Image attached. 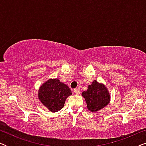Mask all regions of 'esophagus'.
Listing matches in <instances>:
<instances>
[{"instance_id":"esophagus-1","label":"esophagus","mask_w":146,"mask_h":146,"mask_svg":"<svg viewBox=\"0 0 146 146\" xmlns=\"http://www.w3.org/2000/svg\"><path fill=\"white\" fill-rule=\"evenodd\" d=\"M73 92H74V93L76 94H79L80 93V90L79 88H75V89H74Z\"/></svg>"}]
</instances>
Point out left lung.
I'll return each instance as SVG.
<instances>
[{"label":"left lung","instance_id":"1","mask_svg":"<svg viewBox=\"0 0 146 146\" xmlns=\"http://www.w3.org/2000/svg\"><path fill=\"white\" fill-rule=\"evenodd\" d=\"M82 95L86 102L88 109L94 112L106 106L110 98L105 86L98 83L96 80L89 85L87 91L83 92Z\"/></svg>","mask_w":146,"mask_h":146}]
</instances>
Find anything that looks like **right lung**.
Listing matches in <instances>:
<instances>
[{
  "instance_id": "right-lung-1",
  "label": "right lung",
  "mask_w": 146,
  "mask_h": 146,
  "mask_svg": "<svg viewBox=\"0 0 146 146\" xmlns=\"http://www.w3.org/2000/svg\"><path fill=\"white\" fill-rule=\"evenodd\" d=\"M72 94L67 85L58 79H50L40 88L38 98L52 112H56L64 107L66 99Z\"/></svg>"
}]
</instances>
